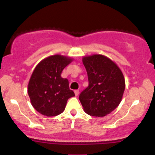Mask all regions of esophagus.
Returning <instances> with one entry per match:
<instances>
[{
  "label": "esophagus",
  "instance_id": "1",
  "mask_svg": "<svg viewBox=\"0 0 155 155\" xmlns=\"http://www.w3.org/2000/svg\"><path fill=\"white\" fill-rule=\"evenodd\" d=\"M74 93H75L76 96H78V95H79V91L78 90H75V91H74Z\"/></svg>",
  "mask_w": 155,
  "mask_h": 155
}]
</instances>
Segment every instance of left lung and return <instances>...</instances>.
Here are the masks:
<instances>
[{"mask_svg": "<svg viewBox=\"0 0 155 155\" xmlns=\"http://www.w3.org/2000/svg\"><path fill=\"white\" fill-rule=\"evenodd\" d=\"M82 62L89 85L79 95L80 102L87 114L105 117L122 101L125 88L123 74L114 62L104 55L84 56Z\"/></svg>", "mask_w": 155, "mask_h": 155, "instance_id": "8db88e82", "label": "left lung"}]
</instances>
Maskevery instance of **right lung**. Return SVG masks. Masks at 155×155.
Returning a JSON list of instances; mask_svg holds the SVG:
<instances>
[{"label":"right lung","instance_id":"obj_1","mask_svg":"<svg viewBox=\"0 0 155 155\" xmlns=\"http://www.w3.org/2000/svg\"><path fill=\"white\" fill-rule=\"evenodd\" d=\"M73 60L63 55H51L35 68L28 83V92L32 106L44 116L63 113L68 98L75 96L69 89L68 80L61 77L63 69Z\"/></svg>","mask_w":155,"mask_h":155}]
</instances>
